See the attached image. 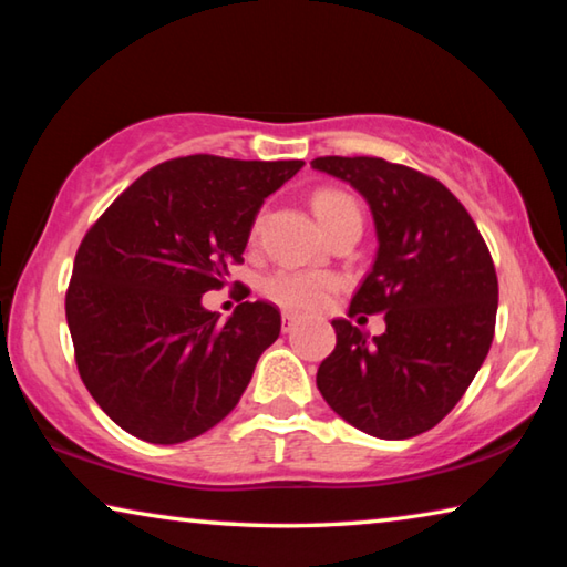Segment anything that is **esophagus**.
I'll return each instance as SVG.
<instances>
[{
  "label": "esophagus",
  "mask_w": 567,
  "mask_h": 567,
  "mask_svg": "<svg viewBox=\"0 0 567 567\" xmlns=\"http://www.w3.org/2000/svg\"><path fill=\"white\" fill-rule=\"evenodd\" d=\"M297 324V315L295 312H282V332H292V328Z\"/></svg>",
  "instance_id": "1"
}]
</instances>
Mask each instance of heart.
<instances>
[{"label":"heart","mask_w":567,"mask_h":567,"mask_svg":"<svg viewBox=\"0 0 567 567\" xmlns=\"http://www.w3.org/2000/svg\"><path fill=\"white\" fill-rule=\"evenodd\" d=\"M312 207L318 213L324 229L348 215H360L358 203L340 189H320L312 197ZM338 290V280L328 272L315 270H280L265 280V295L287 310L312 312L330 302Z\"/></svg>","instance_id":"b5f03b06"}]
</instances>
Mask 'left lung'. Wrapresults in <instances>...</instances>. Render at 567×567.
<instances>
[{"mask_svg":"<svg viewBox=\"0 0 567 567\" xmlns=\"http://www.w3.org/2000/svg\"><path fill=\"white\" fill-rule=\"evenodd\" d=\"M310 167L368 203L378 255L348 312H385L375 338L332 320L338 344L320 364L318 388L362 433L415 437L457 405L487 358L497 315L493 257L443 182L380 157H318Z\"/></svg>","mask_w":567,"mask_h":567,"instance_id":"1","label":"left lung"}]
</instances>
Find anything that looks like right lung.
Here are the masks:
<instances>
[{
  "mask_svg": "<svg viewBox=\"0 0 567 567\" xmlns=\"http://www.w3.org/2000/svg\"><path fill=\"white\" fill-rule=\"evenodd\" d=\"M302 165L213 155L162 162L84 235L66 324L82 382L130 435L177 445L235 410L282 318L257 300L219 322L203 295L229 282L262 203Z\"/></svg>",
  "mask_w": 567,
  "mask_h": 567,
  "instance_id": "1",
  "label": "right lung"
}]
</instances>
